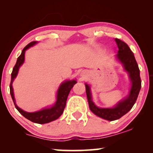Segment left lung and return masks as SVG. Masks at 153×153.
<instances>
[{
  "mask_svg": "<svg viewBox=\"0 0 153 153\" xmlns=\"http://www.w3.org/2000/svg\"><path fill=\"white\" fill-rule=\"evenodd\" d=\"M115 40L118 48L116 58L123 64L125 70L128 72L131 82L129 95L122 101L119 102L114 108H99L92 100L90 86L86 83L85 84L90 109L96 116L109 121L118 120L131 110L137 101L141 88L140 70L133 52L123 41L117 38L115 39Z\"/></svg>",
  "mask_w": 153,
  "mask_h": 153,
  "instance_id": "left-lung-1",
  "label": "left lung"
}]
</instances>
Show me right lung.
Wrapping results in <instances>:
<instances>
[{"instance_id": "add662e5", "label": "right lung", "mask_w": 153, "mask_h": 153, "mask_svg": "<svg viewBox=\"0 0 153 153\" xmlns=\"http://www.w3.org/2000/svg\"><path fill=\"white\" fill-rule=\"evenodd\" d=\"M37 42L33 41L29 43L28 45L24 48L22 50V53L19 56L16 60V62L14 65L13 70H12V72L11 74V82H10V95L13 100V102L14 104V106L16 109L19 111V112L24 116L25 118L28 119V120L32 121L33 123H38V124H45V123H48L51 122V121L55 120L58 119L59 117L61 116L62 113H63L64 108L66 106V101L68 99V96L70 93L71 89L74 86V85L76 83V80H72V81H66L65 82L62 83V84L60 85L59 88L57 92V100L55 104L52 106L51 107L44 108L42 110L38 111L33 112V113H28L23 111L22 108H19L17 105L16 104L15 99H14V92H13V88H12V83H13L14 79L16 78L17 76L19 69L20 66L24 63V56H25V51L27 49H29L30 47H33L35 44H37Z\"/></svg>"}]
</instances>
